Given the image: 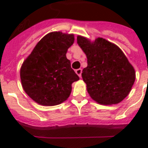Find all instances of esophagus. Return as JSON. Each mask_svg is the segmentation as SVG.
<instances>
[{"instance_id": "1", "label": "esophagus", "mask_w": 148, "mask_h": 148, "mask_svg": "<svg viewBox=\"0 0 148 148\" xmlns=\"http://www.w3.org/2000/svg\"><path fill=\"white\" fill-rule=\"evenodd\" d=\"M76 74L78 75L80 77H81V73H82V70L81 69V68H79V69H77L76 70Z\"/></svg>"}]
</instances>
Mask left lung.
<instances>
[{
	"label": "left lung",
	"instance_id": "8db88e82",
	"mask_svg": "<svg viewBox=\"0 0 148 148\" xmlns=\"http://www.w3.org/2000/svg\"><path fill=\"white\" fill-rule=\"evenodd\" d=\"M77 44L88 58L82 78L91 98L101 104H115L128 95L135 81L133 66L117 45L103 38L95 42L78 36Z\"/></svg>",
	"mask_w": 148,
	"mask_h": 148
}]
</instances>
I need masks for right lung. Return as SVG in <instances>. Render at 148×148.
Returning <instances> with one entry per match:
<instances>
[{
	"label": "right lung",
	"mask_w": 148,
	"mask_h": 148,
	"mask_svg": "<svg viewBox=\"0 0 148 148\" xmlns=\"http://www.w3.org/2000/svg\"><path fill=\"white\" fill-rule=\"evenodd\" d=\"M73 34L52 32L38 43L21 68L27 95L39 104L53 106L66 101L71 84L79 77L71 67L66 53L74 43Z\"/></svg>",
	"instance_id": "obj_1"
}]
</instances>
